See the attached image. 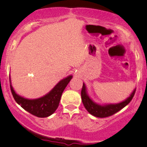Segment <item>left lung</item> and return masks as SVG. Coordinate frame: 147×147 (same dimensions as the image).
I'll list each match as a JSON object with an SVG mask.
<instances>
[{
    "instance_id": "8db88e82",
    "label": "left lung",
    "mask_w": 147,
    "mask_h": 147,
    "mask_svg": "<svg viewBox=\"0 0 147 147\" xmlns=\"http://www.w3.org/2000/svg\"><path fill=\"white\" fill-rule=\"evenodd\" d=\"M136 89H134L131 95L128 97L126 100L123 102L115 104H106V105H99L96 104L91 99L89 96L88 95L86 88L85 84H83L82 92H81V96H82V102H83L84 107L88 111V112L93 116L97 117H106L116 113L121 109L129 104L130 102L132 100L133 96L136 92Z\"/></svg>"
}]
</instances>
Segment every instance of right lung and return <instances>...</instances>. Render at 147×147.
Wrapping results in <instances>:
<instances>
[{
    "label": "right lung",
    "instance_id": "1",
    "mask_svg": "<svg viewBox=\"0 0 147 147\" xmlns=\"http://www.w3.org/2000/svg\"><path fill=\"white\" fill-rule=\"evenodd\" d=\"M72 78V76L70 75L62 79L48 94L35 99H25L17 95L11 86L9 77L10 89L15 101L18 104L21 105L23 109L38 117H46L51 115L57 110L64 89Z\"/></svg>",
    "mask_w": 147,
    "mask_h": 147
}]
</instances>
